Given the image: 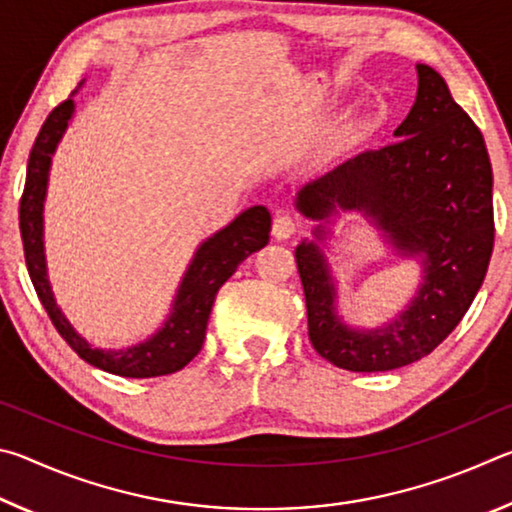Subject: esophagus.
I'll list each match as a JSON object with an SVG mask.
<instances>
[{"label": "esophagus", "mask_w": 512, "mask_h": 512, "mask_svg": "<svg viewBox=\"0 0 512 512\" xmlns=\"http://www.w3.org/2000/svg\"><path fill=\"white\" fill-rule=\"evenodd\" d=\"M293 232H296V223H293L291 216H284V214L275 216V221H273V237L277 241L289 239Z\"/></svg>", "instance_id": "1"}]
</instances>
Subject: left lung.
I'll list each match as a JSON object with an SVG mask.
<instances>
[{
  "label": "left lung",
  "mask_w": 512,
  "mask_h": 512,
  "mask_svg": "<svg viewBox=\"0 0 512 512\" xmlns=\"http://www.w3.org/2000/svg\"><path fill=\"white\" fill-rule=\"evenodd\" d=\"M415 69L418 94L395 142L359 153L296 194V210L318 223L314 239L296 246L309 341L343 370H395L438 348L481 289L495 244L483 135L436 69ZM341 211L361 213L398 256L421 264L419 291L384 326L354 328L338 314V283L322 248Z\"/></svg>",
  "instance_id": "1"
}]
</instances>
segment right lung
I'll list each match as a JSON object with an SVG mask.
<instances>
[{
    "label": "right lung",
    "instance_id": "right-lung-1",
    "mask_svg": "<svg viewBox=\"0 0 512 512\" xmlns=\"http://www.w3.org/2000/svg\"><path fill=\"white\" fill-rule=\"evenodd\" d=\"M76 92L79 90H74L72 97L49 112L29 155L27 185H24L20 201V232L31 282L58 334L90 366L131 379L171 375V372L185 368L201 352L216 293L248 255L268 244L271 214L264 205H253L225 228L201 241L178 284L169 316L149 339L119 350L94 348L88 339L76 332L63 309L58 307L54 291H51L45 255V198L51 158L74 117Z\"/></svg>",
    "mask_w": 512,
    "mask_h": 512
}]
</instances>
